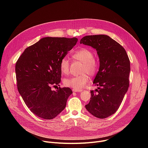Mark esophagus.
I'll list each match as a JSON object with an SVG mask.
<instances>
[{
  "label": "esophagus",
  "instance_id": "obj_1",
  "mask_svg": "<svg viewBox=\"0 0 148 148\" xmlns=\"http://www.w3.org/2000/svg\"><path fill=\"white\" fill-rule=\"evenodd\" d=\"M82 90H76V89H73V92H81Z\"/></svg>",
  "mask_w": 148,
  "mask_h": 148
}]
</instances>
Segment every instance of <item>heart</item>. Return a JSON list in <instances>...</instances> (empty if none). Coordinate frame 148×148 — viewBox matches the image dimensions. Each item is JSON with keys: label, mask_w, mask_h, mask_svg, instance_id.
Here are the masks:
<instances>
[{"label": "heart", "mask_w": 148, "mask_h": 148, "mask_svg": "<svg viewBox=\"0 0 148 148\" xmlns=\"http://www.w3.org/2000/svg\"><path fill=\"white\" fill-rule=\"evenodd\" d=\"M93 51L87 48H81L76 50L73 54L72 57L75 61L82 62L81 69V75L71 78H66L63 81L64 85L73 89L79 90L88 82L90 76H94L98 71L99 63L95 58ZM70 62L67 58H62L60 62V69L62 74L67 75L70 73Z\"/></svg>", "instance_id": "obj_1"}]
</instances>
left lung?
Returning <instances> with one entry per match:
<instances>
[{
  "mask_svg": "<svg viewBox=\"0 0 148 148\" xmlns=\"http://www.w3.org/2000/svg\"><path fill=\"white\" fill-rule=\"evenodd\" d=\"M81 44L95 49L99 58V69L93 83L98 89L91 90L86 105L94 116L103 119L116 112L130 86V61L125 49L104 34L86 36Z\"/></svg>",
  "mask_w": 148,
  "mask_h": 148,
  "instance_id": "left-lung-1",
  "label": "left lung"
}]
</instances>
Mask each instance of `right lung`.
<instances>
[{
  "label": "right lung",
  "instance_id": "add662e5",
  "mask_svg": "<svg viewBox=\"0 0 148 148\" xmlns=\"http://www.w3.org/2000/svg\"><path fill=\"white\" fill-rule=\"evenodd\" d=\"M75 37H44L25 49L17 60L15 71L18 92L30 110L45 119L57 116L73 93L60 86V62L76 45Z\"/></svg>",
  "mask_w": 148,
  "mask_h": 148
}]
</instances>
